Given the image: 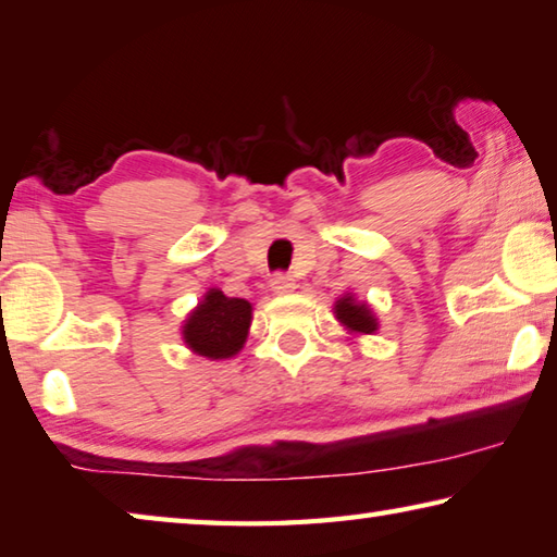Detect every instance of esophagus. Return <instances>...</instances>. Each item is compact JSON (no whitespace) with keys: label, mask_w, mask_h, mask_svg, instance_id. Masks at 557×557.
<instances>
[{"label":"esophagus","mask_w":557,"mask_h":557,"mask_svg":"<svg viewBox=\"0 0 557 557\" xmlns=\"http://www.w3.org/2000/svg\"><path fill=\"white\" fill-rule=\"evenodd\" d=\"M270 289L275 292V295H292V292L297 289V282L289 275H275L270 280Z\"/></svg>","instance_id":"1"}]
</instances>
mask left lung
<instances>
[{"label": "left lung", "mask_w": 557, "mask_h": 557, "mask_svg": "<svg viewBox=\"0 0 557 557\" xmlns=\"http://www.w3.org/2000/svg\"><path fill=\"white\" fill-rule=\"evenodd\" d=\"M334 317L348 336H369L379 332V317L373 314L369 301L358 299L354 292H346L334 301Z\"/></svg>", "instance_id": "left-lung-1"}]
</instances>
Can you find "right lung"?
Returning <instances> with one entry per match:
<instances>
[{
  "label": "right lung",
  "instance_id": "1",
  "mask_svg": "<svg viewBox=\"0 0 557 557\" xmlns=\"http://www.w3.org/2000/svg\"><path fill=\"white\" fill-rule=\"evenodd\" d=\"M252 322V305L240 297H225L219 287H209L182 324V342L196 356L225 361L245 346Z\"/></svg>",
  "mask_w": 557,
  "mask_h": 557
}]
</instances>
